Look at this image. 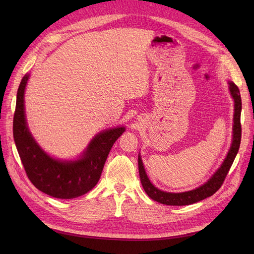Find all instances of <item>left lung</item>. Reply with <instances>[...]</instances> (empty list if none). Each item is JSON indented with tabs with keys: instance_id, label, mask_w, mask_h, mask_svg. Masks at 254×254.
<instances>
[{
	"instance_id": "8db88e82",
	"label": "left lung",
	"mask_w": 254,
	"mask_h": 254,
	"mask_svg": "<svg viewBox=\"0 0 254 254\" xmlns=\"http://www.w3.org/2000/svg\"><path fill=\"white\" fill-rule=\"evenodd\" d=\"M229 91L234 101V114H233V131H232V143L230 146V149L224 160V162L219 166L218 170L215 172L211 178L207 180L202 186L198 187L194 190L188 191H182V193H171V191L161 190L156 188L150 182L147 174L145 172L144 164L142 162V158L139 155L137 158V164H139V173L140 180L142 187L152 200L160 202L166 205H189L191 203L198 202L203 199L212 196L214 193L219 190V188L224 183L226 176L231 167L233 161L237 155L238 149L241 145L242 137V126H241V111H242V98L240 90L237 86L232 82L228 81Z\"/></svg>"
}]
</instances>
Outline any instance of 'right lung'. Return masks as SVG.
Here are the masks:
<instances>
[{"instance_id": "add662e5", "label": "right lung", "mask_w": 254, "mask_h": 254, "mask_svg": "<svg viewBox=\"0 0 254 254\" xmlns=\"http://www.w3.org/2000/svg\"><path fill=\"white\" fill-rule=\"evenodd\" d=\"M28 79L26 74L20 82L13 115V139L28 179L39 190L59 199L88 193L101 178L107 157L125 127L109 128L94 135L78 159L53 158L40 147L27 126L24 92Z\"/></svg>"}]
</instances>
